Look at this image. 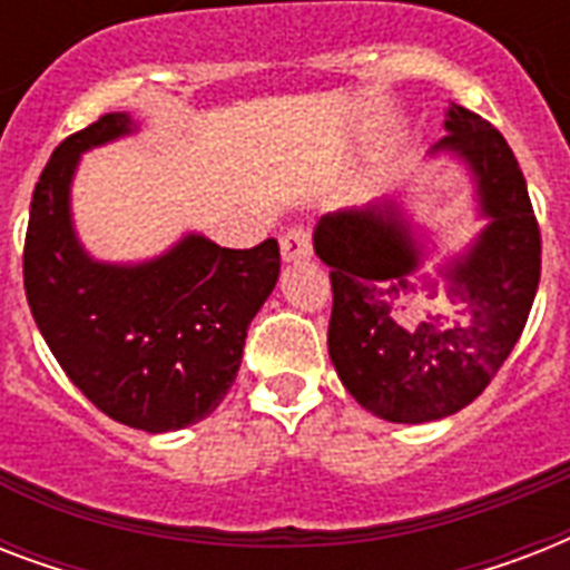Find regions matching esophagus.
<instances>
[{
    "instance_id": "34e87169",
    "label": "esophagus",
    "mask_w": 570,
    "mask_h": 570,
    "mask_svg": "<svg viewBox=\"0 0 570 570\" xmlns=\"http://www.w3.org/2000/svg\"><path fill=\"white\" fill-rule=\"evenodd\" d=\"M281 257H284L286 263L311 257V230H307V227H289V230L281 236Z\"/></svg>"
}]
</instances>
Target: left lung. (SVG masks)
Masks as SVG:
<instances>
[{"label":"left lung","instance_id":"left-lung-1","mask_svg":"<svg viewBox=\"0 0 570 570\" xmlns=\"http://www.w3.org/2000/svg\"><path fill=\"white\" fill-rule=\"evenodd\" d=\"M443 129L429 154L468 168L485 227L438 277L420 272L425 233L393 197L322 215L313 230L334 286L331 364L357 405L390 423L470 405L512 355L539 289L541 233L512 147L459 102Z\"/></svg>","mask_w":570,"mask_h":570}]
</instances>
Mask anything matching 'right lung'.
I'll use <instances>...</instances> for the list:
<instances>
[{
  "mask_svg": "<svg viewBox=\"0 0 570 570\" xmlns=\"http://www.w3.org/2000/svg\"><path fill=\"white\" fill-rule=\"evenodd\" d=\"M136 129L129 111H111L52 150L31 195L22 281L67 379L111 420L163 434L222 405L250 320L277 284L281 248L266 239L233 250L186 233L145 263L94 259L70 213L76 168Z\"/></svg>",
  "mask_w": 570,
  "mask_h": 570,
  "instance_id": "1",
  "label": "right lung"
}]
</instances>
